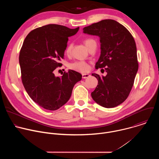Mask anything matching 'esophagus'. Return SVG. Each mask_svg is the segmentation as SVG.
<instances>
[{"mask_svg":"<svg viewBox=\"0 0 159 159\" xmlns=\"http://www.w3.org/2000/svg\"><path fill=\"white\" fill-rule=\"evenodd\" d=\"M82 79H86V78H88L90 77V75L88 74H83L82 75Z\"/></svg>","mask_w":159,"mask_h":159,"instance_id":"1","label":"esophagus"}]
</instances>
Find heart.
Masks as SVG:
<instances>
[{
	"label": "heart",
	"instance_id": "b5f03b06",
	"mask_svg": "<svg viewBox=\"0 0 159 159\" xmlns=\"http://www.w3.org/2000/svg\"><path fill=\"white\" fill-rule=\"evenodd\" d=\"M94 42H96V41L94 39H90V38L86 39L84 41L87 49H89V47L91 46V44ZM72 48V45L71 44L68 45L66 50H65L66 54H69L70 53ZM69 67L72 70H75L77 72H86L89 70V64L84 61H79V60L75 61L74 62L70 63L69 65Z\"/></svg>",
	"mask_w": 159,
	"mask_h": 159
}]
</instances>
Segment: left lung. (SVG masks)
<instances>
[{
  "label": "left lung",
  "mask_w": 159,
  "mask_h": 159,
  "mask_svg": "<svg viewBox=\"0 0 159 159\" xmlns=\"http://www.w3.org/2000/svg\"><path fill=\"white\" fill-rule=\"evenodd\" d=\"M84 33L98 36L101 55L96 69L106 76L93 74L98 85L91 96L100 106L111 108L123 102L129 94L139 69L137 47L129 31L112 19L102 20L83 29Z\"/></svg>",
  "instance_id": "8db88e82"
}]
</instances>
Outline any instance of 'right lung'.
I'll list each match as a JSON object with an SVG mask.
<instances>
[{"instance_id":"right-lung-1","label":"right lung","mask_w":159,"mask_h":159,"mask_svg":"<svg viewBox=\"0 0 159 159\" xmlns=\"http://www.w3.org/2000/svg\"><path fill=\"white\" fill-rule=\"evenodd\" d=\"M79 27L70 29L48 25L31 31L26 37L19 53L22 84L30 97L38 105L55 111L69 100L75 84L82 75L74 70L55 77L53 71L63 58L69 37Z\"/></svg>"}]
</instances>
